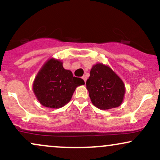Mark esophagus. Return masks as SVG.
Returning a JSON list of instances; mask_svg holds the SVG:
<instances>
[{
    "instance_id": "34e87169",
    "label": "esophagus",
    "mask_w": 160,
    "mask_h": 160,
    "mask_svg": "<svg viewBox=\"0 0 160 160\" xmlns=\"http://www.w3.org/2000/svg\"><path fill=\"white\" fill-rule=\"evenodd\" d=\"M82 80H84V82H86V80H87V77L86 76V75H83V76L82 77Z\"/></svg>"
}]
</instances>
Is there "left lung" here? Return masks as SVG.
<instances>
[{
    "instance_id": "1",
    "label": "left lung",
    "mask_w": 160,
    "mask_h": 160,
    "mask_svg": "<svg viewBox=\"0 0 160 160\" xmlns=\"http://www.w3.org/2000/svg\"><path fill=\"white\" fill-rule=\"evenodd\" d=\"M92 103L100 110H110L122 103L126 93L123 81L108 65L96 63L86 80Z\"/></svg>"
}]
</instances>
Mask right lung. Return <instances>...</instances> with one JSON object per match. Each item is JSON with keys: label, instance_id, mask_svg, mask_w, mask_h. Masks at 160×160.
Returning <instances> with one entry per match:
<instances>
[{"label": "right lung", "instance_id": "1", "mask_svg": "<svg viewBox=\"0 0 160 160\" xmlns=\"http://www.w3.org/2000/svg\"><path fill=\"white\" fill-rule=\"evenodd\" d=\"M63 62L50 58L43 64L33 82V92L40 104L49 108L64 107L71 101L83 80L73 77L70 70L63 68Z\"/></svg>", "mask_w": 160, "mask_h": 160}]
</instances>
